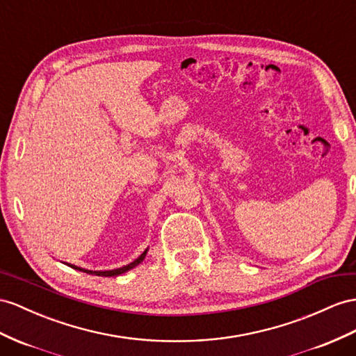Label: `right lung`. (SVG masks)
<instances>
[{"mask_svg":"<svg viewBox=\"0 0 356 356\" xmlns=\"http://www.w3.org/2000/svg\"><path fill=\"white\" fill-rule=\"evenodd\" d=\"M147 250H149V248H147ZM147 250H145L138 259H135L132 263H129V265H126V266H123V268H118V269H111V270H88V269L78 268V266H75V265H69V263H67V266L74 268V269H76V270H81V272L90 273V275H97V277H117V275H122V273H124V272H127V270L134 269L135 266H138L140 263L144 260L145 254H147Z\"/></svg>","mask_w":356,"mask_h":356,"instance_id":"obj_1","label":"right lung"}]
</instances>
